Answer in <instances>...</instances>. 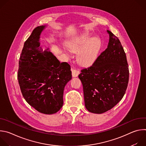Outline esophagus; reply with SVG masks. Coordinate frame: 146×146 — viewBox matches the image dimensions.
<instances>
[{
  "instance_id": "esophagus-1",
  "label": "esophagus",
  "mask_w": 146,
  "mask_h": 146,
  "mask_svg": "<svg viewBox=\"0 0 146 146\" xmlns=\"http://www.w3.org/2000/svg\"><path fill=\"white\" fill-rule=\"evenodd\" d=\"M72 76L73 77H77L78 75L80 74V72L76 69H72Z\"/></svg>"
}]
</instances>
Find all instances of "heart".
Instances as JSON below:
<instances>
[{
	"label": "heart",
	"mask_w": 146,
	"mask_h": 146,
	"mask_svg": "<svg viewBox=\"0 0 146 146\" xmlns=\"http://www.w3.org/2000/svg\"><path fill=\"white\" fill-rule=\"evenodd\" d=\"M92 34L88 32H83L73 37L67 44L68 48L73 52H77L79 64L88 66L94 63L102 47V41L98 36L91 38ZM69 54L68 51H65Z\"/></svg>",
	"instance_id": "heart-1"
}]
</instances>
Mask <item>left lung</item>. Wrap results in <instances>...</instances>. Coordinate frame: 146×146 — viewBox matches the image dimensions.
Listing matches in <instances>:
<instances>
[{
  "instance_id": "1",
  "label": "left lung",
  "mask_w": 146,
  "mask_h": 146,
  "mask_svg": "<svg viewBox=\"0 0 146 146\" xmlns=\"http://www.w3.org/2000/svg\"><path fill=\"white\" fill-rule=\"evenodd\" d=\"M107 48L92 66L78 75L84 92L85 106L91 113L102 114L111 109L125 94L129 81L126 54L119 39L107 30Z\"/></svg>"
}]
</instances>
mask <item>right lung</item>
Segmentation results:
<instances>
[{"label": "right lung", "mask_w": 146, "mask_h": 146, "mask_svg": "<svg viewBox=\"0 0 146 146\" xmlns=\"http://www.w3.org/2000/svg\"><path fill=\"white\" fill-rule=\"evenodd\" d=\"M47 25L36 27L25 41L19 60L18 80L28 104L41 113L52 114L63 106L64 91L72 79L70 65L60 62L49 48L40 46Z\"/></svg>", "instance_id": "right-lung-1"}]
</instances>
